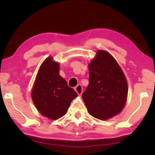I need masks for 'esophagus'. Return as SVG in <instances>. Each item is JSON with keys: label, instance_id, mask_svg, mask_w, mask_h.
Returning <instances> with one entry per match:
<instances>
[{"label": "esophagus", "instance_id": "obj_1", "mask_svg": "<svg viewBox=\"0 0 155 155\" xmlns=\"http://www.w3.org/2000/svg\"><path fill=\"white\" fill-rule=\"evenodd\" d=\"M75 90L76 91V92L78 93V95H81L82 92H83V89H82V87L80 84H78V85L75 87Z\"/></svg>", "mask_w": 155, "mask_h": 155}]
</instances>
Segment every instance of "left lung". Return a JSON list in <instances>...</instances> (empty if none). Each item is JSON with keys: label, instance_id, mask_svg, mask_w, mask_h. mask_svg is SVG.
<instances>
[{"label": "left lung", "instance_id": "8db88e82", "mask_svg": "<svg viewBox=\"0 0 155 155\" xmlns=\"http://www.w3.org/2000/svg\"><path fill=\"white\" fill-rule=\"evenodd\" d=\"M89 85L82 99L90 115L107 120L124 109L128 84L124 73L113 56L99 50L89 65Z\"/></svg>", "mask_w": 155, "mask_h": 155}]
</instances>
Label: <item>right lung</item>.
Instances as JSON below:
<instances>
[{"label": "right lung", "instance_id": "1", "mask_svg": "<svg viewBox=\"0 0 155 155\" xmlns=\"http://www.w3.org/2000/svg\"><path fill=\"white\" fill-rule=\"evenodd\" d=\"M77 92L59 75V63L46 58L38 71L31 98L40 114L56 120L66 114Z\"/></svg>", "mask_w": 155, "mask_h": 155}]
</instances>
